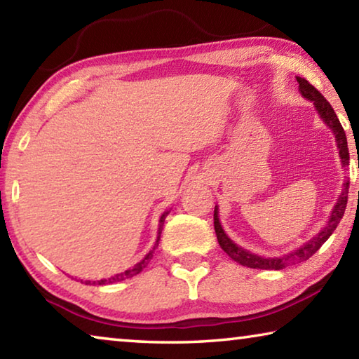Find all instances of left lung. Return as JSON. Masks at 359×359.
I'll list each match as a JSON object with an SVG mask.
<instances>
[{
  "mask_svg": "<svg viewBox=\"0 0 359 359\" xmlns=\"http://www.w3.org/2000/svg\"><path fill=\"white\" fill-rule=\"evenodd\" d=\"M296 79H297V83H299L301 95L304 96V98H307L309 101L313 102V106L317 107V111H318V115L323 118L327 128L334 133V136H336V144L339 149V156H340V160H342V166H348L350 154H348V145H347V136H345V131L342 128V125H340L336 112H334V109L331 107L330 102L326 101L325 96L321 95L318 90L313 87V85L309 83L306 79H302V77H296ZM348 185H350V182H345L344 184V190L339 194V199H337L336 205H334L326 226L321 229L320 233L315 236V238H312L311 241L306 242V244L301 245L299 248H296V250H293L291 253L282 255V257L264 258V257H259V255L250 253L248 250H245V248L239 247L238 244H234V242L228 238L226 233H224L222 228V223H220V220H218V208L215 205L214 228H215L218 244H220L223 252L226 253L231 259L238 261V263L242 266L252 267V269L278 271V269H283V267H287V266L302 263V261L311 258L312 255L317 252L327 239H330V236L334 233V229L337 228L340 220H342L344 212H345V208H347V201H348Z\"/></svg>",
  "mask_w": 359,
  "mask_h": 359,
  "instance_id": "left-lung-1",
  "label": "left lung"
}]
</instances>
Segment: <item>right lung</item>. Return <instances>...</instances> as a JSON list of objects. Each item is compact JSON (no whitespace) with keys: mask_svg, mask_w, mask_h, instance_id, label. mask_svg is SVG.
Instances as JSON below:
<instances>
[{"mask_svg":"<svg viewBox=\"0 0 359 359\" xmlns=\"http://www.w3.org/2000/svg\"><path fill=\"white\" fill-rule=\"evenodd\" d=\"M169 210H165L163 212V215L160 217V228H158V236H156V241H155V245L151 250L145 255V257L139 261L137 264H135L133 267H130V269H126L125 272H120V274H115L112 277L109 278H101V280H96V282H90V280H85V285H109V283H115V282H121V280H126V278H131L137 276L139 272H141L145 266H147L150 263L151 257H154V252L155 248L158 247V242H160V238H161V231H163V224H165V218L168 217Z\"/></svg>","mask_w":359,"mask_h":359,"instance_id":"right-lung-1","label":"right lung"}]
</instances>
